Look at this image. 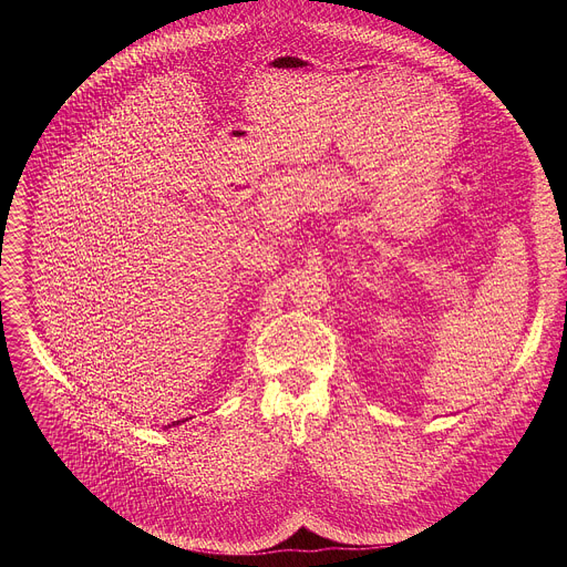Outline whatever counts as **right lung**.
<instances>
[{"label":"right lung","mask_w":567,"mask_h":567,"mask_svg":"<svg viewBox=\"0 0 567 567\" xmlns=\"http://www.w3.org/2000/svg\"><path fill=\"white\" fill-rule=\"evenodd\" d=\"M185 421H187V419H183V421H172V423H169V425H165V427H172V425H181V423H185Z\"/></svg>","instance_id":"add662e5"}]
</instances>
